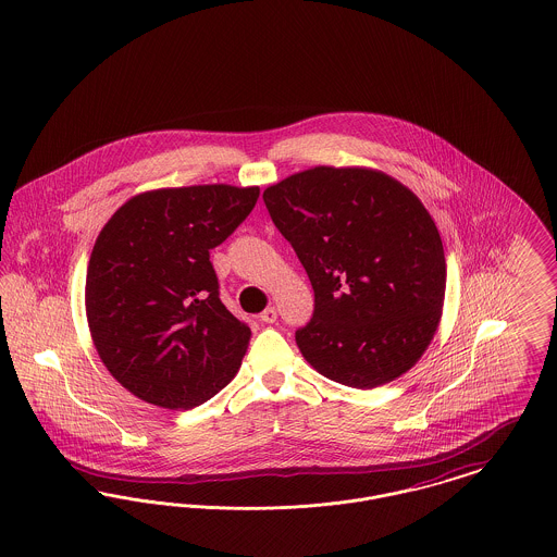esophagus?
I'll return each mask as SVG.
<instances>
[{"instance_id":"1","label":"esophagus","mask_w":557,"mask_h":557,"mask_svg":"<svg viewBox=\"0 0 557 557\" xmlns=\"http://www.w3.org/2000/svg\"><path fill=\"white\" fill-rule=\"evenodd\" d=\"M275 320H277V311L273 307H267L261 313V322H264V324H275Z\"/></svg>"}]
</instances>
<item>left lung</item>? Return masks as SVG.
<instances>
[{
  "label": "left lung",
  "instance_id": "8db88e82",
  "mask_svg": "<svg viewBox=\"0 0 557 557\" xmlns=\"http://www.w3.org/2000/svg\"><path fill=\"white\" fill-rule=\"evenodd\" d=\"M273 225L313 286L302 358L330 381L372 389L423 356L446 293L442 237L421 199L368 168L318 165L264 189Z\"/></svg>",
  "mask_w": 557,
  "mask_h": 557
}]
</instances>
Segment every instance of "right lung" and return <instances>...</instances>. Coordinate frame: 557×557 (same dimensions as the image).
Instances as JSON below:
<instances>
[{"mask_svg": "<svg viewBox=\"0 0 557 557\" xmlns=\"http://www.w3.org/2000/svg\"><path fill=\"white\" fill-rule=\"evenodd\" d=\"M259 187L196 185L128 199L102 227L86 313L107 370L136 397L189 410L230 385L250 327L219 296L210 250L252 212Z\"/></svg>", "mask_w": 557, "mask_h": 557, "instance_id": "obj_1", "label": "right lung"}]
</instances>
